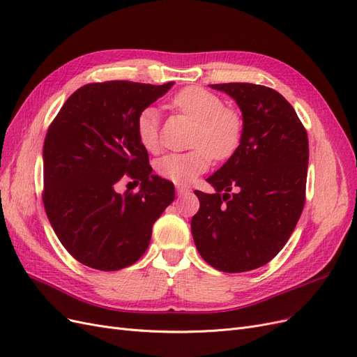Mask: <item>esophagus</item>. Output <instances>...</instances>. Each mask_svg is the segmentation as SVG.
<instances>
[{
  "mask_svg": "<svg viewBox=\"0 0 357 357\" xmlns=\"http://www.w3.org/2000/svg\"><path fill=\"white\" fill-rule=\"evenodd\" d=\"M176 191H178V195H183V194H187L190 190L183 185H176Z\"/></svg>",
  "mask_w": 357,
  "mask_h": 357,
  "instance_id": "obj_1",
  "label": "esophagus"
}]
</instances>
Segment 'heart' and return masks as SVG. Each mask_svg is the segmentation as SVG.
<instances>
[{
	"instance_id": "heart-1",
	"label": "heart",
	"mask_w": 357,
	"mask_h": 357,
	"mask_svg": "<svg viewBox=\"0 0 357 357\" xmlns=\"http://www.w3.org/2000/svg\"><path fill=\"white\" fill-rule=\"evenodd\" d=\"M172 105L195 123L191 139L194 150L165 154L155 162V172L158 176L178 185H187L204 174L212 163V157L227 160L235 154L243 139L244 122L235 110L225 107L219 96L199 86L179 91L172 98ZM158 126L160 114L153 105L138 113L135 132L144 150L150 153L158 150Z\"/></svg>"
}]
</instances>
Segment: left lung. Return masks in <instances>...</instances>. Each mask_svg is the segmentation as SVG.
I'll return each mask as SVG.
<instances>
[{"label": "left lung", "instance_id": "obj_1", "mask_svg": "<svg viewBox=\"0 0 357 357\" xmlns=\"http://www.w3.org/2000/svg\"><path fill=\"white\" fill-rule=\"evenodd\" d=\"M210 86L238 104L244 134L235 154L207 178L216 192L194 191L200 208L191 232L210 266L247 272L278 255L300 219L306 202L307 132L278 91L241 82Z\"/></svg>", "mask_w": 357, "mask_h": 357}]
</instances>
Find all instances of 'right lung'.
<instances>
[{
    "label": "right lung",
    "instance_id": "1",
    "mask_svg": "<svg viewBox=\"0 0 357 357\" xmlns=\"http://www.w3.org/2000/svg\"><path fill=\"white\" fill-rule=\"evenodd\" d=\"M174 82L88 84L63 104L44 141L45 213L60 243L82 265L119 271L145 253L154 222L175 199L174 183L151 175L137 138L138 113ZM122 177L142 182L115 192Z\"/></svg>",
    "mask_w": 357,
    "mask_h": 357
}]
</instances>
